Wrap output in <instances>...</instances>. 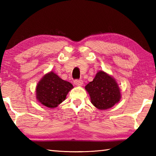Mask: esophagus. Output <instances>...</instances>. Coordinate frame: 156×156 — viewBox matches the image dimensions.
Wrapping results in <instances>:
<instances>
[{
	"instance_id": "34e87169",
	"label": "esophagus",
	"mask_w": 156,
	"mask_h": 156,
	"mask_svg": "<svg viewBox=\"0 0 156 156\" xmlns=\"http://www.w3.org/2000/svg\"><path fill=\"white\" fill-rule=\"evenodd\" d=\"M74 84L76 85V86H82L83 84H84V82H83L82 80H74Z\"/></svg>"
}]
</instances>
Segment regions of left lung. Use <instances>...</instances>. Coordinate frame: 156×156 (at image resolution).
I'll return each instance as SVG.
<instances>
[{"mask_svg": "<svg viewBox=\"0 0 156 156\" xmlns=\"http://www.w3.org/2000/svg\"><path fill=\"white\" fill-rule=\"evenodd\" d=\"M90 97L91 104L99 110H106L119 103L121 98V90L115 79L100 70L92 82L85 87Z\"/></svg>", "mask_w": 156, "mask_h": 156, "instance_id": "8db88e82", "label": "left lung"}]
</instances>
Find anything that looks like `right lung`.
Listing matches in <instances>:
<instances>
[{
  "instance_id": "1",
  "label": "right lung",
  "mask_w": 156,
  "mask_h": 156,
  "mask_svg": "<svg viewBox=\"0 0 156 156\" xmlns=\"http://www.w3.org/2000/svg\"><path fill=\"white\" fill-rule=\"evenodd\" d=\"M73 85L51 71L44 74L36 86V99L48 108H55L64 101Z\"/></svg>"
}]
</instances>
